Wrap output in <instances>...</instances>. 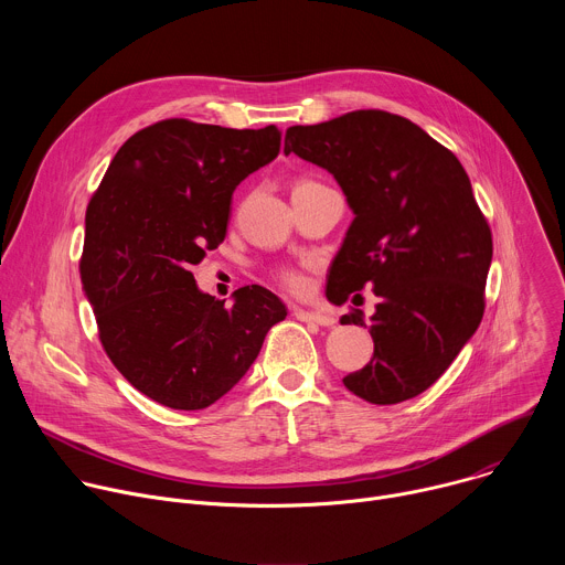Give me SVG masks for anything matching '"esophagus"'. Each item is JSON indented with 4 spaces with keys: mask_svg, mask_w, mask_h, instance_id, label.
Listing matches in <instances>:
<instances>
[{
    "mask_svg": "<svg viewBox=\"0 0 565 565\" xmlns=\"http://www.w3.org/2000/svg\"><path fill=\"white\" fill-rule=\"evenodd\" d=\"M295 317L299 321H306V324H317V327H333L335 317L317 312V310H303V308H295Z\"/></svg>",
    "mask_w": 565,
    "mask_h": 565,
    "instance_id": "34e87169",
    "label": "esophagus"
}]
</instances>
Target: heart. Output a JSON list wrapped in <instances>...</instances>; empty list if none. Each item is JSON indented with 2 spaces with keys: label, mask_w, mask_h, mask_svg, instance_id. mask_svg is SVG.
Returning <instances> with one entry per match:
<instances>
[{
  "label": "heart",
  "mask_w": 565,
  "mask_h": 565,
  "mask_svg": "<svg viewBox=\"0 0 565 565\" xmlns=\"http://www.w3.org/2000/svg\"><path fill=\"white\" fill-rule=\"evenodd\" d=\"M277 279L281 281V286L286 288V290H290V292H303L306 288H308V284H306V277L301 275V273H297V270H290V268H284V270H279L277 273Z\"/></svg>",
  "instance_id": "heart-1"
}]
</instances>
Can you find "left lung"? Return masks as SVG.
<instances>
[{
  "instance_id": "1",
  "label": "left lung",
  "mask_w": 565,
  "mask_h": 565,
  "mask_svg": "<svg viewBox=\"0 0 565 565\" xmlns=\"http://www.w3.org/2000/svg\"><path fill=\"white\" fill-rule=\"evenodd\" d=\"M284 153L324 168L355 218L329 273L327 297L342 306L373 286L380 303L342 324L369 327L371 362L344 386L371 405L427 391L476 333L486 310L492 232L460 160L412 120L360 109L288 127Z\"/></svg>"
}]
</instances>
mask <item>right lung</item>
Returning a JSON list of instances; mask_svg holds the SVG:
<instances>
[{"mask_svg": "<svg viewBox=\"0 0 565 565\" xmlns=\"http://www.w3.org/2000/svg\"><path fill=\"white\" fill-rule=\"evenodd\" d=\"M279 147L275 125L160 120L118 149L89 201L83 290L109 360L158 405H214L286 317L281 299L262 286L238 288L225 308L190 270L223 244L236 185L273 163Z\"/></svg>", "mask_w": 565, "mask_h": 565, "instance_id": "1", "label": "right lung"}]
</instances>
